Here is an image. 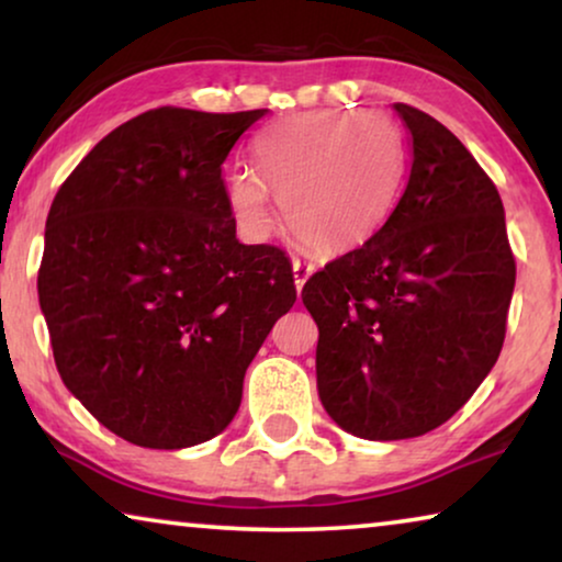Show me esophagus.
Returning a JSON list of instances; mask_svg holds the SVG:
<instances>
[{
  "mask_svg": "<svg viewBox=\"0 0 562 562\" xmlns=\"http://www.w3.org/2000/svg\"><path fill=\"white\" fill-rule=\"evenodd\" d=\"M291 268H294V283H296V289L302 291L306 279H310V276L314 273V266L306 263V260H302V258H294V260H291Z\"/></svg>",
  "mask_w": 562,
  "mask_h": 562,
  "instance_id": "34e87169",
  "label": "esophagus"
}]
</instances>
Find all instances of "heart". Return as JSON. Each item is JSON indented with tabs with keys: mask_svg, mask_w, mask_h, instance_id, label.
Listing matches in <instances>:
<instances>
[{
	"mask_svg": "<svg viewBox=\"0 0 562 562\" xmlns=\"http://www.w3.org/2000/svg\"><path fill=\"white\" fill-rule=\"evenodd\" d=\"M256 171L225 176L227 204L252 240L273 227L271 196L304 248L345 252L371 240L396 210L406 145L394 122L363 110H322L273 122L252 143Z\"/></svg>",
	"mask_w": 562,
	"mask_h": 562,
	"instance_id": "b5f03b06",
	"label": "heart"
}]
</instances>
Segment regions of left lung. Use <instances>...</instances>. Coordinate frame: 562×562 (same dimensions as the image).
Returning <instances> with one entry per match:
<instances>
[{
	"label": "left lung",
	"instance_id": "8db88e82",
	"mask_svg": "<svg viewBox=\"0 0 562 562\" xmlns=\"http://www.w3.org/2000/svg\"><path fill=\"white\" fill-rule=\"evenodd\" d=\"M394 110L412 153L396 210L302 291L322 404L366 440L425 435L473 396L502 352L517 279L488 173L442 122Z\"/></svg>",
	"mask_w": 562,
	"mask_h": 562
}]
</instances>
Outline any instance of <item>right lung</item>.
<instances>
[{"mask_svg":"<svg viewBox=\"0 0 562 562\" xmlns=\"http://www.w3.org/2000/svg\"><path fill=\"white\" fill-rule=\"evenodd\" d=\"M266 112L137 114L50 204L37 296L56 368L110 432L140 448L220 435L250 360L296 302L286 252L237 243L222 179Z\"/></svg>","mask_w":562,"mask_h":562,"instance_id":"add662e5","label":"right lung"}]
</instances>
